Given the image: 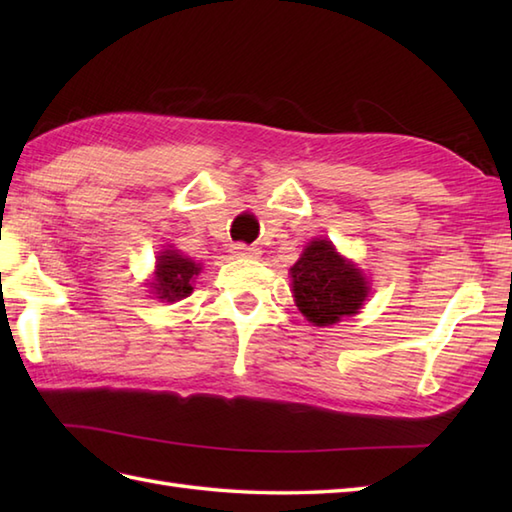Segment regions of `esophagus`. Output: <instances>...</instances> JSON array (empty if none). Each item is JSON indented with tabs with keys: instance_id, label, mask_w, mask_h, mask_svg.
<instances>
[{
	"instance_id": "esophagus-1",
	"label": "esophagus",
	"mask_w": 512,
	"mask_h": 512,
	"mask_svg": "<svg viewBox=\"0 0 512 512\" xmlns=\"http://www.w3.org/2000/svg\"><path fill=\"white\" fill-rule=\"evenodd\" d=\"M231 253H233V257H242V259H255V257H259L262 255V250H259L257 246H246V244H233L231 246Z\"/></svg>"
}]
</instances>
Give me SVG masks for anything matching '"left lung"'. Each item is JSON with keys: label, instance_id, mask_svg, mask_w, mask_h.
Returning <instances> with one entry per match:
<instances>
[{"label": "left lung", "instance_id": "obj_1", "mask_svg": "<svg viewBox=\"0 0 512 512\" xmlns=\"http://www.w3.org/2000/svg\"><path fill=\"white\" fill-rule=\"evenodd\" d=\"M297 308L312 325H334L363 308L369 281L328 239H312L290 268Z\"/></svg>", "mask_w": 512, "mask_h": 512}]
</instances>
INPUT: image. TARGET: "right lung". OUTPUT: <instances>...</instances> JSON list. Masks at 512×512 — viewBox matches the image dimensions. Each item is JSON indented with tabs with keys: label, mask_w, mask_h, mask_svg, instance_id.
I'll return each instance as SVG.
<instances>
[{
	"label": "right lung",
	"mask_w": 512,
	"mask_h": 512,
	"mask_svg": "<svg viewBox=\"0 0 512 512\" xmlns=\"http://www.w3.org/2000/svg\"><path fill=\"white\" fill-rule=\"evenodd\" d=\"M200 264L180 255L171 246L156 257V273L149 288L160 301H180L193 292V279L200 275Z\"/></svg>",
	"instance_id": "right-lung-1"
}]
</instances>
